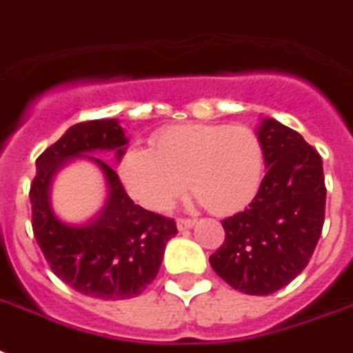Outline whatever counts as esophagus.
<instances>
[{"instance_id":"obj_1","label":"esophagus","mask_w":353,"mask_h":353,"mask_svg":"<svg viewBox=\"0 0 353 353\" xmlns=\"http://www.w3.org/2000/svg\"><path fill=\"white\" fill-rule=\"evenodd\" d=\"M196 225V219H177V230H188L192 226Z\"/></svg>"}]
</instances>
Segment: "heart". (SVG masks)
Wrapping results in <instances>:
<instances>
[{
  "instance_id": "b5f03b06",
  "label": "heart",
  "mask_w": 353,
  "mask_h": 353,
  "mask_svg": "<svg viewBox=\"0 0 353 353\" xmlns=\"http://www.w3.org/2000/svg\"><path fill=\"white\" fill-rule=\"evenodd\" d=\"M265 152L246 127L185 123L157 132L150 150L130 148L119 161L127 192L148 210L167 212L186 188L217 216L250 205L263 179Z\"/></svg>"
}]
</instances>
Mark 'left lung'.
Masks as SVG:
<instances>
[{
	"mask_svg": "<svg viewBox=\"0 0 353 353\" xmlns=\"http://www.w3.org/2000/svg\"><path fill=\"white\" fill-rule=\"evenodd\" d=\"M266 176L245 212L223 219L210 266L232 288L268 296L308 265L325 223L323 159L296 130L266 117L257 127Z\"/></svg>",
	"mask_w": 353,
	"mask_h": 353,
	"instance_id": "1",
	"label": "left lung"
}]
</instances>
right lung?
Here are the masks:
<instances>
[{
    "mask_svg": "<svg viewBox=\"0 0 353 353\" xmlns=\"http://www.w3.org/2000/svg\"><path fill=\"white\" fill-rule=\"evenodd\" d=\"M128 137L119 119H96L68 128L36 159L30 185L32 230L43 256L63 283L94 299L119 301L139 296L156 279L165 246L177 234L174 219L132 201L119 177L94 152H114L119 161ZM76 159L94 162L108 183V199L87 223H67L50 203L57 171Z\"/></svg>",
    "mask_w": 353,
    "mask_h": 353,
    "instance_id": "obj_1",
    "label": "right lung"
}]
</instances>
